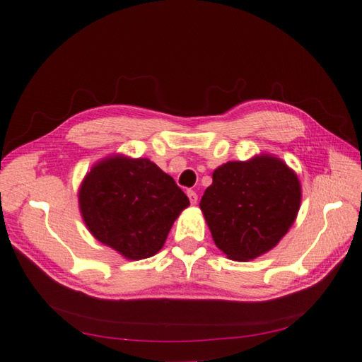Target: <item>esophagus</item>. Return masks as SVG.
<instances>
[{
	"label": "esophagus",
	"instance_id": "1",
	"mask_svg": "<svg viewBox=\"0 0 362 362\" xmlns=\"http://www.w3.org/2000/svg\"><path fill=\"white\" fill-rule=\"evenodd\" d=\"M187 194H188V197H189V202L194 205V204L197 202V194H196V191H193V189H188V191H187Z\"/></svg>",
	"mask_w": 362,
	"mask_h": 362
}]
</instances>
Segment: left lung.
Returning a JSON list of instances; mask_svg holds the SVG:
<instances>
[{
  "label": "left lung",
  "instance_id": "1",
  "mask_svg": "<svg viewBox=\"0 0 362 362\" xmlns=\"http://www.w3.org/2000/svg\"><path fill=\"white\" fill-rule=\"evenodd\" d=\"M302 188L280 158L261 153L214 169L201 210L214 244L230 259L249 261L274 249L294 224Z\"/></svg>",
  "mask_w": 362,
  "mask_h": 362
}]
</instances>
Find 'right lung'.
Wrapping results in <instances>:
<instances>
[{
	"label": "right lung",
	"mask_w": 362,
	"mask_h": 362,
	"mask_svg": "<svg viewBox=\"0 0 362 362\" xmlns=\"http://www.w3.org/2000/svg\"><path fill=\"white\" fill-rule=\"evenodd\" d=\"M187 194L149 158L107 157L79 188V209L90 233L127 259L149 258L163 247Z\"/></svg>",
	"instance_id": "1"
}]
</instances>
